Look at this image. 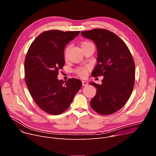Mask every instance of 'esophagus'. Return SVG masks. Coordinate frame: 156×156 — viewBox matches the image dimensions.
<instances>
[{
  "label": "esophagus",
  "instance_id": "34e87169",
  "mask_svg": "<svg viewBox=\"0 0 156 156\" xmlns=\"http://www.w3.org/2000/svg\"><path fill=\"white\" fill-rule=\"evenodd\" d=\"M82 84L83 86H87L88 84V83L86 81H82Z\"/></svg>",
  "mask_w": 156,
  "mask_h": 156
}]
</instances>
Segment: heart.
I'll use <instances>...</instances> for the list:
<instances>
[{
	"mask_svg": "<svg viewBox=\"0 0 156 156\" xmlns=\"http://www.w3.org/2000/svg\"><path fill=\"white\" fill-rule=\"evenodd\" d=\"M91 44H92L91 42H88V41H84L81 43V49L84 48V47H86L89 45H91ZM69 48L67 47L66 48L65 51H64V58H65V60H66L68 58V54H69ZM75 72L76 73L81 76V77H84L86 75V73H87V69L86 67H79L78 69H76L75 70Z\"/></svg>",
	"mask_w": 156,
	"mask_h": 156,
	"instance_id": "1",
	"label": "heart"
}]
</instances>
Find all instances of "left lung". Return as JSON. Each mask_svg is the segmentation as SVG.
<instances>
[{
    "label": "left lung",
    "mask_w": 156,
    "mask_h": 156,
    "mask_svg": "<svg viewBox=\"0 0 156 156\" xmlns=\"http://www.w3.org/2000/svg\"><path fill=\"white\" fill-rule=\"evenodd\" d=\"M93 40L98 49V64L91 75L103 76L101 84L91 82L97 88L90 101L93 109L101 115L119 110L129 99L135 79V65L126 44L117 34L104 29L81 31Z\"/></svg>",
    "instance_id": "1"
}]
</instances>
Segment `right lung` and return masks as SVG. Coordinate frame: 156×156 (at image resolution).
I'll use <instances>...</instances> for the list:
<instances>
[{"label": "right lung", "instance_id": "1", "mask_svg": "<svg viewBox=\"0 0 156 156\" xmlns=\"http://www.w3.org/2000/svg\"><path fill=\"white\" fill-rule=\"evenodd\" d=\"M80 31L49 30L32 42L25 60V79L37 105L51 115H59L69 108L80 90L76 78L58 80V70L65 64L64 48Z\"/></svg>", "mask_w": 156, "mask_h": 156}]
</instances>
